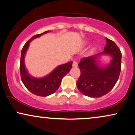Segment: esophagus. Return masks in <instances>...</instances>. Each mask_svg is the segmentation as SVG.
<instances>
[{"instance_id": "1", "label": "esophagus", "mask_w": 135, "mask_h": 135, "mask_svg": "<svg viewBox=\"0 0 135 135\" xmlns=\"http://www.w3.org/2000/svg\"><path fill=\"white\" fill-rule=\"evenodd\" d=\"M73 66H74V67H76V66H78V63H77L76 61L74 60L73 62Z\"/></svg>"}]
</instances>
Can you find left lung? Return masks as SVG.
I'll list each match as a JSON object with an SVG mask.
<instances>
[{"mask_svg": "<svg viewBox=\"0 0 135 135\" xmlns=\"http://www.w3.org/2000/svg\"><path fill=\"white\" fill-rule=\"evenodd\" d=\"M105 39L106 44L101 54L112 56L109 65L99 66L96 62L97 55L83 57L78 64L81 75L76 82L77 88L83 94L90 98H99L107 94L114 87L121 71V51L114 41L107 37Z\"/></svg>", "mask_w": 135, "mask_h": 135, "instance_id": "1", "label": "left lung"}]
</instances>
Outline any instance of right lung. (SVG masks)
Returning <instances> with one entry per match:
<instances>
[{
  "label": "right lung",
  "mask_w": 135,
  "mask_h": 135,
  "mask_svg": "<svg viewBox=\"0 0 135 135\" xmlns=\"http://www.w3.org/2000/svg\"><path fill=\"white\" fill-rule=\"evenodd\" d=\"M48 31L43 33L33 36L25 43L21 50L20 71L21 79L25 87L33 94L39 96L46 97L49 96L56 91L60 85L62 78L69 72L72 66V62L60 65L57 66L54 70L47 76L42 78H35L30 76L25 67L24 57L28 49L30 42L36 37L47 33Z\"/></svg>",
  "instance_id": "add662e5"
}]
</instances>
